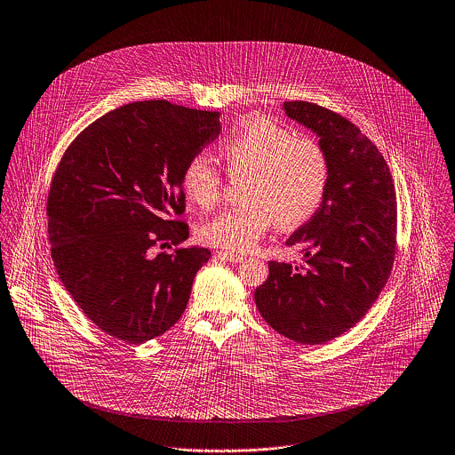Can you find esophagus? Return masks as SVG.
Segmentation results:
<instances>
[{
    "mask_svg": "<svg viewBox=\"0 0 455 455\" xmlns=\"http://www.w3.org/2000/svg\"><path fill=\"white\" fill-rule=\"evenodd\" d=\"M218 257H221L223 260H228V262H243V260H246V257L232 253V251H220Z\"/></svg>",
    "mask_w": 455,
    "mask_h": 455,
    "instance_id": "esophagus-1",
    "label": "esophagus"
}]
</instances>
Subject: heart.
I'll list each match as a JSON object with an SVG mask.
<instances>
[{"instance_id": "b5f03b06", "label": "heart", "mask_w": 455, "mask_h": 455, "mask_svg": "<svg viewBox=\"0 0 455 455\" xmlns=\"http://www.w3.org/2000/svg\"><path fill=\"white\" fill-rule=\"evenodd\" d=\"M230 178L248 176L246 204L227 209L200 227V239L228 251H250L271 228H295L322 205L331 164L323 146L267 117H253L220 148ZM182 189L200 207H212L223 193V178L205 153L189 158Z\"/></svg>"}]
</instances>
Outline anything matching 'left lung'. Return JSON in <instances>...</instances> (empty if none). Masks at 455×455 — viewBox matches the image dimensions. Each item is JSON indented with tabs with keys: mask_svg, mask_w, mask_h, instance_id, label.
I'll list each match as a JSON object with an SVG mask.
<instances>
[{
	"mask_svg": "<svg viewBox=\"0 0 455 455\" xmlns=\"http://www.w3.org/2000/svg\"><path fill=\"white\" fill-rule=\"evenodd\" d=\"M290 119L320 137L331 176L322 205L286 246L300 264L269 262L255 302L275 332L322 345L350 331L383 290L395 257L397 202L378 148L347 117L311 101H284Z\"/></svg>",
	"mask_w": 455,
	"mask_h": 455,
	"instance_id": "obj_1",
	"label": "left lung"
}]
</instances>
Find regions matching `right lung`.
I'll use <instances>...</instances> for the list:
<instances>
[{"label": "right lung", "instance_id": "add662e5", "mask_svg": "<svg viewBox=\"0 0 455 455\" xmlns=\"http://www.w3.org/2000/svg\"><path fill=\"white\" fill-rule=\"evenodd\" d=\"M220 112L167 100L98 117L65 151L47 196L51 253L83 313L130 345L181 318L207 248H180L182 171L220 133ZM177 250L156 253V249Z\"/></svg>", "mask_w": 455, "mask_h": 455}]
</instances>
